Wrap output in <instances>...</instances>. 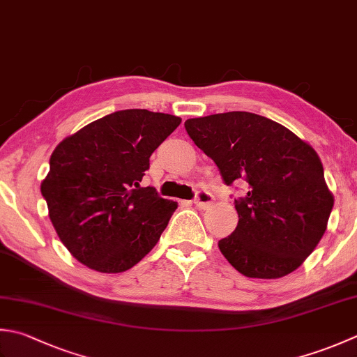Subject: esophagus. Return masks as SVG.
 Instances as JSON below:
<instances>
[{
  "mask_svg": "<svg viewBox=\"0 0 357 357\" xmlns=\"http://www.w3.org/2000/svg\"><path fill=\"white\" fill-rule=\"evenodd\" d=\"M195 206H197L198 208H202V211H206V208H208L212 206L213 202V197L211 192L207 190H198L197 192V197H195Z\"/></svg>",
  "mask_w": 357,
  "mask_h": 357,
  "instance_id": "esophagus-1",
  "label": "esophagus"
}]
</instances>
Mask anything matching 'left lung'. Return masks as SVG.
Listing matches in <instances>:
<instances>
[{"instance_id":"8db88e82","label":"left lung","mask_w":357,"mask_h":357,"mask_svg":"<svg viewBox=\"0 0 357 357\" xmlns=\"http://www.w3.org/2000/svg\"><path fill=\"white\" fill-rule=\"evenodd\" d=\"M192 141L218 167L226 185L246 184L235 199L238 225L218 248L250 278H280L308 257L334 206L316 150L283 125L246 111L187 119Z\"/></svg>"}]
</instances>
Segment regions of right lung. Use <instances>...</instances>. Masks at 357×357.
Returning <instances> with one entry per match:
<instances>
[{
  "label": "right lung",
  "mask_w": 357,
  "mask_h": 357,
  "mask_svg": "<svg viewBox=\"0 0 357 357\" xmlns=\"http://www.w3.org/2000/svg\"><path fill=\"white\" fill-rule=\"evenodd\" d=\"M179 123L172 114L122 109L55 146L41 195L59 238L85 266L117 274L156 246L178 204L141 181Z\"/></svg>",
  "instance_id": "add662e5"
}]
</instances>
